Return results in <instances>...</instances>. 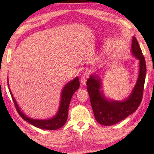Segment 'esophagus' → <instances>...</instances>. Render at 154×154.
Instances as JSON below:
<instances>
[{
  "label": "esophagus",
  "instance_id": "1",
  "mask_svg": "<svg viewBox=\"0 0 154 154\" xmlns=\"http://www.w3.org/2000/svg\"><path fill=\"white\" fill-rule=\"evenodd\" d=\"M87 74H84L82 77L81 78V83L83 85H85L86 82H87Z\"/></svg>",
  "mask_w": 154,
  "mask_h": 154
}]
</instances>
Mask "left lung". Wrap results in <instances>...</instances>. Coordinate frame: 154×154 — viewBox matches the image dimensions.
<instances>
[{
    "label": "left lung",
    "instance_id": "left-lung-1",
    "mask_svg": "<svg viewBox=\"0 0 154 154\" xmlns=\"http://www.w3.org/2000/svg\"><path fill=\"white\" fill-rule=\"evenodd\" d=\"M131 54L139 61L138 76L133 89L126 99L114 100L105 96L103 81L98 73L91 74L87 79V91L94 118L103 126H111L126 119L138 109L142 99L146 75V65L138 42L132 36Z\"/></svg>",
    "mask_w": 154,
    "mask_h": 154
}]
</instances>
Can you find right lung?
<instances>
[{
    "instance_id": "obj_1",
    "label": "right lung",
    "mask_w": 154,
    "mask_h": 154,
    "mask_svg": "<svg viewBox=\"0 0 154 154\" xmlns=\"http://www.w3.org/2000/svg\"><path fill=\"white\" fill-rule=\"evenodd\" d=\"M8 86L10 93H11L12 98V100L14 101L16 110H17L20 116L23 119L32 124V125L39 128L54 130L60 128L67 122L68 116V109L69 106L71 99L72 97H73V94L75 93V91L79 88L80 84L79 78H78V77H76L73 80L69 81L65 85L61 91L60 107H59L57 112L53 117L48 119H35L26 115L21 110L20 108L19 107L14 97H13V94L9 87L8 79Z\"/></svg>"
}]
</instances>
